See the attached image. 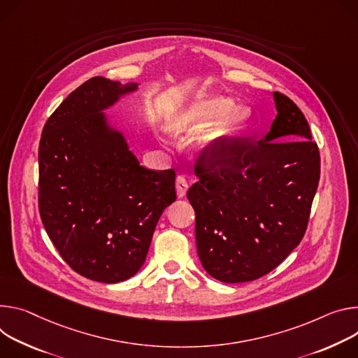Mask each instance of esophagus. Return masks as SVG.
I'll return each mask as SVG.
<instances>
[{"instance_id": "34e87169", "label": "esophagus", "mask_w": 358, "mask_h": 358, "mask_svg": "<svg viewBox=\"0 0 358 358\" xmlns=\"http://www.w3.org/2000/svg\"><path fill=\"white\" fill-rule=\"evenodd\" d=\"M187 192V182L183 176H178L176 178V193L179 197H183Z\"/></svg>"}]
</instances>
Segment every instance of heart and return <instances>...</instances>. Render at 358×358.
Returning <instances> with one entry per match:
<instances>
[{"instance_id": "heart-1", "label": "heart", "mask_w": 358, "mask_h": 358, "mask_svg": "<svg viewBox=\"0 0 358 358\" xmlns=\"http://www.w3.org/2000/svg\"><path fill=\"white\" fill-rule=\"evenodd\" d=\"M243 119V110L233 108L230 99L222 96H201L175 115L172 128L182 132L210 127L201 138L199 145L201 148L213 152L241 127Z\"/></svg>"}]
</instances>
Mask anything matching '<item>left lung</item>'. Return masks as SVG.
Instances as JSON below:
<instances>
[{"mask_svg": "<svg viewBox=\"0 0 358 358\" xmlns=\"http://www.w3.org/2000/svg\"><path fill=\"white\" fill-rule=\"evenodd\" d=\"M277 116L262 141L229 136L196 157L187 190L203 268L224 283L256 280L306 233L320 180V152L303 112L274 92Z\"/></svg>", "mask_w": 358, "mask_h": 358, "instance_id": "8db88e82", "label": "left lung"}]
</instances>
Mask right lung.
I'll list each match as a JSON object with an SVG mask.
<instances>
[{"label": "right lung", "mask_w": 358, "mask_h": 358, "mask_svg": "<svg viewBox=\"0 0 358 358\" xmlns=\"http://www.w3.org/2000/svg\"><path fill=\"white\" fill-rule=\"evenodd\" d=\"M136 84L94 76L48 117L39 141L38 208L72 270L119 283L145 263L162 212L176 201L173 169L139 165L102 110Z\"/></svg>", "instance_id": "right-lung-1"}]
</instances>
